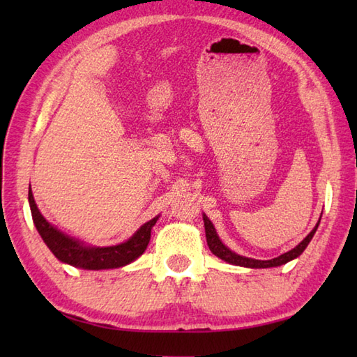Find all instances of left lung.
<instances>
[{"label":"left lung","instance_id":"8db88e82","mask_svg":"<svg viewBox=\"0 0 357 357\" xmlns=\"http://www.w3.org/2000/svg\"><path fill=\"white\" fill-rule=\"evenodd\" d=\"M202 219H204V227H206V238H207V245L210 248V252L213 253L215 256H218L219 259H222V261L229 262L231 265H239V267H247V268L279 267V265H284L287 262L296 259V257L301 256L302 252H304V250L307 248V245L310 244V241L313 239L317 227H319V222H321V219H319L314 229L308 233V236L304 241H301L294 248H291L290 252H287V253L280 255L278 257H273V259H268V261H259V259H252V257H245V256H241V255H236L234 252H231V250L229 247H225L222 244V241L219 239L215 227H213V224H211L210 219L206 215H202Z\"/></svg>","mask_w":357,"mask_h":357}]
</instances>
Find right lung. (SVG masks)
<instances>
[{"label":"right lung","instance_id":"obj_1","mask_svg":"<svg viewBox=\"0 0 357 357\" xmlns=\"http://www.w3.org/2000/svg\"><path fill=\"white\" fill-rule=\"evenodd\" d=\"M29 204L36 230L41 234L45 245L50 248V252L61 262L84 270L118 268L138 259L146 252L150 242L151 227L156 224L159 218L156 216L141 225V229L123 244L112 247H89L78 239L70 238L69 234L59 231L56 227L45 221V218L36 207L32 190H29Z\"/></svg>","mask_w":357,"mask_h":357}]
</instances>
